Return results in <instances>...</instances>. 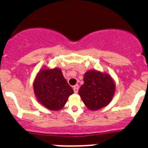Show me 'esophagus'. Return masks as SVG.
Returning <instances> with one entry per match:
<instances>
[{"label": "esophagus", "instance_id": "34e87169", "mask_svg": "<svg viewBox=\"0 0 148 148\" xmlns=\"http://www.w3.org/2000/svg\"><path fill=\"white\" fill-rule=\"evenodd\" d=\"M78 89H79V86L77 84V85H75L74 87H73V90H74V92H75V93H77L78 91Z\"/></svg>", "mask_w": 148, "mask_h": 148}]
</instances>
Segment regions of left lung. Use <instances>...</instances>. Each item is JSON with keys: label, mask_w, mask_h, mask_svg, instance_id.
Returning <instances> with one entry per match:
<instances>
[{"label": "left lung", "mask_w": 148, "mask_h": 148, "mask_svg": "<svg viewBox=\"0 0 148 148\" xmlns=\"http://www.w3.org/2000/svg\"><path fill=\"white\" fill-rule=\"evenodd\" d=\"M116 92V83L110 75L99 70H88L78 94L89 110H98L111 102Z\"/></svg>", "instance_id": "obj_1"}]
</instances>
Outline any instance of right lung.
<instances>
[{
	"instance_id": "1",
	"label": "right lung",
	"mask_w": 148,
	"mask_h": 148,
	"mask_svg": "<svg viewBox=\"0 0 148 148\" xmlns=\"http://www.w3.org/2000/svg\"><path fill=\"white\" fill-rule=\"evenodd\" d=\"M33 90L39 104L52 111L62 109L73 93L60 68L45 66L40 69L34 79Z\"/></svg>"
}]
</instances>
